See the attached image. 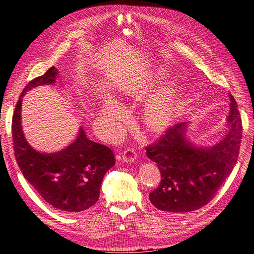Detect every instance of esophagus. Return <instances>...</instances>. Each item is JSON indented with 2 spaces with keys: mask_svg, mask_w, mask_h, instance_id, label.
Listing matches in <instances>:
<instances>
[{
  "mask_svg": "<svg viewBox=\"0 0 254 254\" xmlns=\"http://www.w3.org/2000/svg\"><path fill=\"white\" fill-rule=\"evenodd\" d=\"M121 157L123 161L126 163H132L136 159V151L133 147H128L121 153Z\"/></svg>",
  "mask_w": 254,
  "mask_h": 254,
  "instance_id": "1",
  "label": "esophagus"
}]
</instances>
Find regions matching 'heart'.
I'll list each match as a JSON object with an SVG mask.
<instances>
[{
    "label": "heart",
    "instance_id": "1",
    "mask_svg": "<svg viewBox=\"0 0 254 254\" xmlns=\"http://www.w3.org/2000/svg\"><path fill=\"white\" fill-rule=\"evenodd\" d=\"M158 75L161 77L162 72H159ZM177 98H178V94L173 87L163 88L152 98L145 113L146 124L149 128L159 130L171 124L175 118ZM102 109V114L106 120L107 127L112 130V132L120 130L121 122L123 115H124L122 107L111 99H106Z\"/></svg>",
    "mask_w": 254,
    "mask_h": 254
}]
</instances>
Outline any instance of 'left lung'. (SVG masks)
<instances>
[{
  "label": "left lung",
  "mask_w": 254,
  "mask_h": 254,
  "mask_svg": "<svg viewBox=\"0 0 254 254\" xmlns=\"http://www.w3.org/2000/svg\"><path fill=\"white\" fill-rule=\"evenodd\" d=\"M224 140L210 148L196 147L186 137L187 123L168 128L153 144L146 146L147 157L156 162L160 186L149 194L158 210L182 214L209 203L234 168L242 141L241 114L232 95Z\"/></svg>",
  "instance_id": "obj_1"
}]
</instances>
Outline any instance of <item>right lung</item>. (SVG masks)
Masks as SVG:
<instances>
[{"label":"right lung","mask_w":254,"mask_h":254,"mask_svg":"<svg viewBox=\"0 0 254 254\" xmlns=\"http://www.w3.org/2000/svg\"><path fill=\"white\" fill-rule=\"evenodd\" d=\"M57 74L52 66L22 91L12 115L13 150L24 178L45 201L61 212L78 213L97 202L103 178L115 158L108 146L89 140L82 128L77 139L58 152H39L27 143L21 126L22 97L33 88L54 83Z\"/></svg>","instance_id":"1"}]
</instances>
